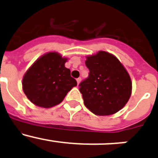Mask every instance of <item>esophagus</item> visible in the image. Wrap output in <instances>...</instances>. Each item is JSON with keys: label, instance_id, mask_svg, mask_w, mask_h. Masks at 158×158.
<instances>
[{"label": "esophagus", "instance_id": "obj_1", "mask_svg": "<svg viewBox=\"0 0 158 158\" xmlns=\"http://www.w3.org/2000/svg\"><path fill=\"white\" fill-rule=\"evenodd\" d=\"M81 80H82V79H81L80 77H79V78H78V79H76V81H77V84H78V85H79V84L80 83Z\"/></svg>", "mask_w": 158, "mask_h": 158}]
</instances>
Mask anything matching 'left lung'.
<instances>
[{
  "label": "left lung",
  "instance_id": "left-lung-1",
  "mask_svg": "<svg viewBox=\"0 0 158 158\" xmlns=\"http://www.w3.org/2000/svg\"><path fill=\"white\" fill-rule=\"evenodd\" d=\"M89 77L79 84L84 105L97 115L114 114L126 105L132 83L123 65L112 54L99 51L86 56Z\"/></svg>",
  "mask_w": 158,
  "mask_h": 158
}]
</instances>
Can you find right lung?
<instances>
[{
    "instance_id": "right-lung-1",
    "label": "right lung",
    "mask_w": 158,
    "mask_h": 158,
    "mask_svg": "<svg viewBox=\"0 0 158 158\" xmlns=\"http://www.w3.org/2000/svg\"><path fill=\"white\" fill-rule=\"evenodd\" d=\"M67 58L56 52L41 56L27 69L23 77V90L36 106L51 108L60 104L77 82L65 67Z\"/></svg>"
}]
</instances>
